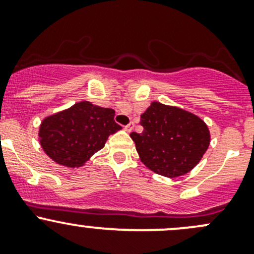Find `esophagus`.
I'll return each instance as SVG.
<instances>
[{
	"instance_id": "34e87169",
	"label": "esophagus",
	"mask_w": 254,
	"mask_h": 254,
	"mask_svg": "<svg viewBox=\"0 0 254 254\" xmlns=\"http://www.w3.org/2000/svg\"><path fill=\"white\" fill-rule=\"evenodd\" d=\"M133 128H134V124H133V122H130V124H128L127 126L125 127V130H126V132H132Z\"/></svg>"
}]
</instances>
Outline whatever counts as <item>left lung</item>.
Wrapping results in <instances>:
<instances>
[{
    "label": "left lung",
    "instance_id": "1",
    "mask_svg": "<svg viewBox=\"0 0 254 254\" xmlns=\"http://www.w3.org/2000/svg\"><path fill=\"white\" fill-rule=\"evenodd\" d=\"M142 133H130L139 159L148 169L178 178L194 169L210 145L207 125L196 115L153 101L140 115Z\"/></svg>",
    "mask_w": 254,
    "mask_h": 254
}]
</instances>
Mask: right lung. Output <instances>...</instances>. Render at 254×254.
Segmentation results:
<instances>
[{"label":"right lung","instance_id":"right-lung-1","mask_svg":"<svg viewBox=\"0 0 254 254\" xmlns=\"http://www.w3.org/2000/svg\"><path fill=\"white\" fill-rule=\"evenodd\" d=\"M120 129L114 110L81 101L43 119L38 135L41 147L53 162L79 168Z\"/></svg>","mask_w":254,"mask_h":254}]
</instances>
